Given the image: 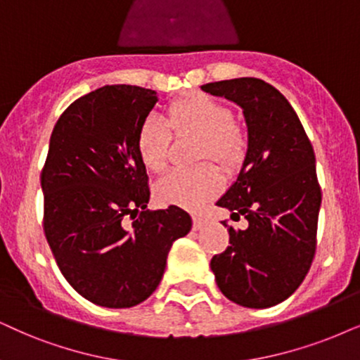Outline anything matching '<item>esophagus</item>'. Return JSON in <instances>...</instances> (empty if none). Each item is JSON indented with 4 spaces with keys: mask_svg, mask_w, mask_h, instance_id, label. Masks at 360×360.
<instances>
[{
    "mask_svg": "<svg viewBox=\"0 0 360 360\" xmlns=\"http://www.w3.org/2000/svg\"><path fill=\"white\" fill-rule=\"evenodd\" d=\"M204 224H206V217H204L202 214H194V216H193V229L199 231Z\"/></svg>",
    "mask_w": 360,
    "mask_h": 360,
    "instance_id": "esophagus-1",
    "label": "esophagus"
}]
</instances>
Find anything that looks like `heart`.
Returning a JSON list of instances; mask_svg holds the SVG:
<instances>
[{
  "instance_id": "b5f03b06",
  "label": "heart",
  "mask_w": 360,
  "mask_h": 360,
  "mask_svg": "<svg viewBox=\"0 0 360 360\" xmlns=\"http://www.w3.org/2000/svg\"><path fill=\"white\" fill-rule=\"evenodd\" d=\"M174 131H191L201 136L199 158H211L222 166H234L243 159L248 136L227 104L204 93H193L169 104L166 121L149 116L139 126L136 148L149 171H161L167 162V149ZM222 188V176L212 165L174 167L159 179L156 195L161 202L198 209Z\"/></svg>"
}]
</instances>
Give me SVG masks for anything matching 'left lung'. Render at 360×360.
<instances>
[{
	"instance_id": "left-lung-1",
	"label": "left lung",
	"mask_w": 360,
	"mask_h": 360,
	"mask_svg": "<svg viewBox=\"0 0 360 360\" xmlns=\"http://www.w3.org/2000/svg\"><path fill=\"white\" fill-rule=\"evenodd\" d=\"M201 89L240 106L248 126L243 167L216 204L249 226H229L231 245L211 259V269L229 301L272 307L301 285L316 254L322 195L312 144L288 99L266 81L236 78Z\"/></svg>"
}]
</instances>
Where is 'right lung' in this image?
<instances>
[{
  "instance_id": "right-lung-1",
  "label": "right lung",
  "mask_w": 360,
  "mask_h": 360,
  "mask_svg": "<svg viewBox=\"0 0 360 360\" xmlns=\"http://www.w3.org/2000/svg\"><path fill=\"white\" fill-rule=\"evenodd\" d=\"M156 103L153 89L103 86L71 103L49 139L41 172L44 234L65 279L96 306L146 301L172 243L193 226L177 206L146 209L148 174L136 136Z\"/></svg>"
}]
</instances>
